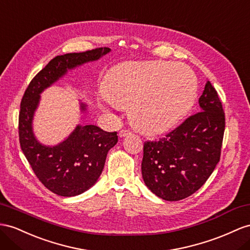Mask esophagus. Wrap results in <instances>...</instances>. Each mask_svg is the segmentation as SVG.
Masks as SVG:
<instances>
[{
  "mask_svg": "<svg viewBox=\"0 0 250 250\" xmlns=\"http://www.w3.org/2000/svg\"><path fill=\"white\" fill-rule=\"evenodd\" d=\"M131 132L129 130H120L119 131V137H125L127 135H130Z\"/></svg>",
  "mask_w": 250,
  "mask_h": 250,
  "instance_id": "1",
  "label": "esophagus"
}]
</instances>
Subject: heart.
I'll return each mask as SVG.
<instances>
[{
    "label": "heart",
    "instance_id": "b5f03b06",
    "mask_svg": "<svg viewBox=\"0 0 250 250\" xmlns=\"http://www.w3.org/2000/svg\"><path fill=\"white\" fill-rule=\"evenodd\" d=\"M196 78L184 64L167 61H129L108 73L104 93L121 108H129L131 124L156 135L176 126L193 106Z\"/></svg>",
    "mask_w": 250,
    "mask_h": 250
}]
</instances>
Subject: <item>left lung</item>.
Returning a JSON list of instances; mask_svg holds the SVG:
<instances>
[{
	"label": "left lung",
	"mask_w": 250,
	"mask_h": 250,
	"mask_svg": "<svg viewBox=\"0 0 250 250\" xmlns=\"http://www.w3.org/2000/svg\"><path fill=\"white\" fill-rule=\"evenodd\" d=\"M198 104L201 112L165 137L144 145V182L165 201H181L193 194L220 162L225 113L210 81L205 85Z\"/></svg>",
	"instance_id": "left-lung-1"
}]
</instances>
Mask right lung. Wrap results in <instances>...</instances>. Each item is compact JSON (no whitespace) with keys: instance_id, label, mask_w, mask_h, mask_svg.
Returning a JSON list of instances; mask_svg holds the SVG:
<instances>
[{"instance_id":"add662e5","label":"right lung","mask_w":250,"mask_h":250,"mask_svg":"<svg viewBox=\"0 0 250 250\" xmlns=\"http://www.w3.org/2000/svg\"><path fill=\"white\" fill-rule=\"evenodd\" d=\"M110 52L108 47H101L55 57L30 81L22 98L19 114L21 149L39 181L60 196L78 195L94 186L104 170L107 152L117 144L118 136L117 132H105L97 125H78L60 144H41L33 130L40 94L67 70L97 61ZM80 108L84 113L86 104L81 102Z\"/></svg>"}]
</instances>
